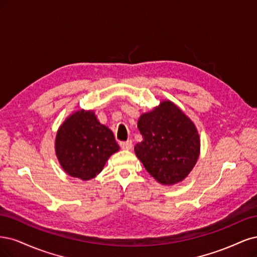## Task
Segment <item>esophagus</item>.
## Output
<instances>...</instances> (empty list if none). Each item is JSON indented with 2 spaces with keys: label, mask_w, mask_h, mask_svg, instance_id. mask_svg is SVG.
Segmentation results:
<instances>
[{
  "label": "esophagus",
  "mask_w": 257,
  "mask_h": 257,
  "mask_svg": "<svg viewBox=\"0 0 257 257\" xmlns=\"http://www.w3.org/2000/svg\"><path fill=\"white\" fill-rule=\"evenodd\" d=\"M132 146H134V144H132V141H126V142H120V147L122 148V150L129 151V150H131Z\"/></svg>",
  "instance_id": "34e87169"
}]
</instances>
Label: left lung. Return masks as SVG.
I'll use <instances>...</instances> for the list:
<instances>
[{
	"label": "left lung",
	"instance_id": "obj_1",
	"mask_svg": "<svg viewBox=\"0 0 257 257\" xmlns=\"http://www.w3.org/2000/svg\"><path fill=\"white\" fill-rule=\"evenodd\" d=\"M143 137L135 146L146 171L162 185L185 179L200 156L201 141L193 121L170 100L144 113L138 120Z\"/></svg>",
	"mask_w": 257,
	"mask_h": 257
}]
</instances>
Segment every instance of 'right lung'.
Instances as JSON below:
<instances>
[{"label":"right lung","instance_id":"right-lung-1","mask_svg":"<svg viewBox=\"0 0 257 257\" xmlns=\"http://www.w3.org/2000/svg\"><path fill=\"white\" fill-rule=\"evenodd\" d=\"M119 146L113 132L93 111L72 113L57 130L55 153L63 170L71 177L89 180L100 173Z\"/></svg>","mask_w":257,"mask_h":257}]
</instances>
